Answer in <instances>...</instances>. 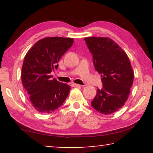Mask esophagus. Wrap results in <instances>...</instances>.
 I'll return each instance as SVG.
<instances>
[{
  "label": "esophagus",
  "mask_w": 153,
  "mask_h": 153,
  "mask_svg": "<svg viewBox=\"0 0 153 153\" xmlns=\"http://www.w3.org/2000/svg\"><path fill=\"white\" fill-rule=\"evenodd\" d=\"M71 86H73V87H76V88H80V87L82 86L81 85H79V84H71Z\"/></svg>",
  "instance_id": "1"
}]
</instances>
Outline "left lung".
Here are the masks:
<instances>
[{"mask_svg":"<svg viewBox=\"0 0 153 153\" xmlns=\"http://www.w3.org/2000/svg\"><path fill=\"white\" fill-rule=\"evenodd\" d=\"M93 56L96 71L101 75L103 87L97 90L92 107L104 115L120 109L128 100L134 71L127 54L109 38H84Z\"/></svg>","mask_w":153,"mask_h":153,"instance_id":"8db88e82","label":"left lung"}]
</instances>
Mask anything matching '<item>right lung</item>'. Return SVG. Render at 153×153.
Here are the masks:
<instances>
[{
	"label": "right lung",
	"instance_id": "right-lung-1",
	"mask_svg": "<svg viewBox=\"0 0 153 153\" xmlns=\"http://www.w3.org/2000/svg\"><path fill=\"white\" fill-rule=\"evenodd\" d=\"M73 43L71 38H45L25 56L21 78L30 102L40 113L55 111L68 97L71 86L55 78L51 80V73L57 69L61 56Z\"/></svg>",
	"mask_w": 153,
	"mask_h": 153
}]
</instances>
